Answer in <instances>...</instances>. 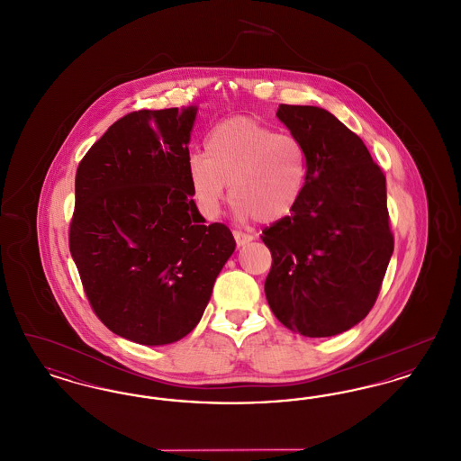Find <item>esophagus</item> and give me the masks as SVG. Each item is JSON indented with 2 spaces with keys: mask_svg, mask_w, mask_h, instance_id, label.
<instances>
[{
  "mask_svg": "<svg viewBox=\"0 0 461 461\" xmlns=\"http://www.w3.org/2000/svg\"><path fill=\"white\" fill-rule=\"evenodd\" d=\"M233 237H235V241H237L239 247H243L249 241H252V235H247V233H241V231H233Z\"/></svg>",
  "mask_w": 461,
  "mask_h": 461,
  "instance_id": "esophagus-1",
  "label": "esophagus"
}]
</instances>
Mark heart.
<instances>
[{"label": "heart", "mask_w": 461, "mask_h": 461, "mask_svg": "<svg viewBox=\"0 0 461 461\" xmlns=\"http://www.w3.org/2000/svg\"><path fill=\"white\" fill-rule=\"evenodd\" d=\"M186 169L198 209L207 218L218 216L231 183L237 216L269 224L286 218L303 197L307 155L295 136L250 117H231L211 130L205 154L190 155Z\"/></svg>", "instance_id": "1"}]
</instances>
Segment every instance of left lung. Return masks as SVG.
<instances>
[{
    "label": "left lung",
    "instance_id": "1",
    "mask_svg": "<svg viewBox=\"0 0 461 461\" xmlns=\"http://www.w3.org/2000/svg\"><path fill=\"white\" fill-rule=\"evenodd\" d=\"M276 117L306 150L307 179L295 209L261 235L273 256L266 299L295 333L339 335L370 312L394 252L385 176L329 110L280 105Z\"/></svg>",
    "mask_w": 461,
    "mask_h": 461
}]
</instances>
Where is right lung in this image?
<instances>
[{
  "label": "right lung",
  "mask_w": 461,
  "mask_h": 461,
  "mask_svg": "<svg viewBox=\"0 0 461 461\" xmlns=\"http://www.w3.org/2000/svg\"><path fill=\"white\" fill-rule=\"evenodd\" d=\"M197 107L138 110L91 147L76 173L68 247L89 304L115 335L166 346L197 327L231 231L205 226L188 179Z\"/></svg>",
  "instance_id": "1"
}]
</instances>
